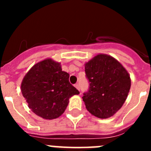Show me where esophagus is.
Returning a JSON list of instances; mask_svg holds the SVG:
<instances>
[{
	"label": "esophagus",
	"mask_w": 151,
	"mask_h": 151,
	"mask_svg": "<svg viewBox=\"0 0 151 151\" xmlns=\"http://www.w3.org/2000/svg\"><path fill=\"white\" fill-rule=\"evenodd\" d=\"M75 87H76V88L78 89V90L79 91V86H78V84H76V85H75Z\"/></svg>",
	"instance_id": "34e87169"
}]
</instances>
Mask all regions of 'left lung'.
Masks as SVG:
<instances>
[{
    "instance_id": "obj_1",
    "label": "left lung",
    "mask_w": 151,
    "mask_h": 151,
    "mask_svg": "<svg viewBox=\"0 0 151 151\" xmlns=\"http://www.w3.org/2000/svg\"><path fill=\"white\" fill-rule=\"evenodd\" d=\"M90 87L82 97L85 107L100 119L112 116L122 106L131 88L129 73L117 60L99 54L85 63Z\"/></svg>"
}]
</instances>
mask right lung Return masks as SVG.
<instances>
[{
    "mask_svg": "<svg viewBox=\"0 0 151 151\" xmlns=\"http://www.w3.org/2000/svg\"><path fill=\"white\" fill-rule=\"evenodd\" d=\"M69 74L60 63L47 58L35 64L21 83V91L29 109L45 119H57L64 113L69 99L79 91L69 82Z\"/></svg>",
    "mask_w": 151,
    "mask_h": 151,
    "instance_id": "add662e5",
    "label": "right lung"
}]
</instances>
